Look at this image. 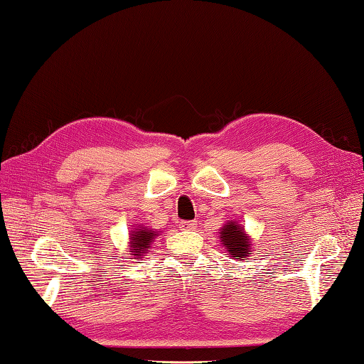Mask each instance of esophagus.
I'll list each match as a JSON object with an SVG mask.
<instances>
[{
    "label": "esophagus",
    "instance_id": "34e87169",
    "mask_svg": "<svg viewBox=\"0 0 364 364\" xmlns=\"http://www.w3.org/2000/svg\"><path fill=\"white\" fill-rule=\"evenodd\" d=\"M179 228L182 231H193V229H196V221H181Z\"/></svg>",
    "mask_w": 364,
    "mask_h": 364
}]
</instances>
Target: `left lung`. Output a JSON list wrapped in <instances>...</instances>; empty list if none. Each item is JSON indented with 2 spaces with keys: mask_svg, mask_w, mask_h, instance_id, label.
Wrapping results in <instances>:
<instances>
[{
  "mask_svg": "<svg viewBox=\"0 0 364 364\" xmlns=\"http://www.w3.org/2000/svg\"><path fill=\"white\" fill-rule=\"evenodd\" d=\"M220 242L229 257L234 261H245L253 255V242L245 228L237 220H229L220 229Z\"/></svg>",
  "mask_w": 364,
  "mask_h": 364,
  "instance_id": "obj_1",
  "label": "left lung"
}]
</instances>
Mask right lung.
Returning <instances> with one entry per match:
<instances>
[{
  "mask_svg": "<svg viewBox=\"0 0 364 364\" xmlns=\"http://www.w3.org/2000/svg\"><path fill=\"white\" fill-rule=\"evenodd\" d=\"M160 234L157 229H151L149 226L136 225L132 226L129 232V251L130 257L141 261L147 253H149V248L155 237Z\"/></svg>",
  "mask_w": 364,
  "mask_h": 364,
  "instance_id": "add662e5",
  "label": "right lung"
}]
</instances>
